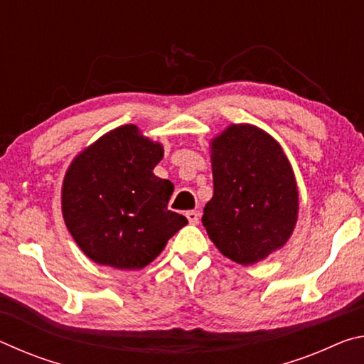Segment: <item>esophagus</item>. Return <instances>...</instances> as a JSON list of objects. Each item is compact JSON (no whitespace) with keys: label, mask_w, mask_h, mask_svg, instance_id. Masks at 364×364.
Masks as SVG:
<instances>
[{"label":"esophagus","mask_w":364,"mask_h":364,"mask_svg":"<svg viewBox=\"0 0 364 364\" xmlns=\"http://www.w3.org/2000/svg\"><path fill=\"white\" fill-rule=\"evenodd\" d=\"M186 218L189 220L191 225H197V223H199V220H200V215H199V212H196V210H189V212H186Z\"/></svg>","instance_id":"34e87169"}]
</instances>
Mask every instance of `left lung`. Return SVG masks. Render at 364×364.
I'll list each match as a JSON object with an SVG mask.
<instances>
[{
  "label": "left lung",
  "instance_id": "8db88e82",
  "mask_svg": "<svg viewBox=\"0 0 364 364\" xmlns=\"http://www.w3.org/2000/svg\"><path fill=\"white\" fill-rule=\"evenodd\" d=\"M213 197L202 225L232 262L254 264L284 245L297 223L299 191L278 141L249 123L212 139Z\"/></svg>",
  "mask_w": 364,
  "mask_h": 364
}]
</instances>
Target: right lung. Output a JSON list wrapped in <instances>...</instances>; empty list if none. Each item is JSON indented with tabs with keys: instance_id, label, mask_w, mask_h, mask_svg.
<instances>
[{
	"instance_id": "add662e5",
	"label": "right lung",
	"mask_w": 364,
	"mask_h": 364,
	"mask_svg": "<svg viewBox=\"0 0 364 364\" xmlns=\"http://www.w3.org/2000/svg\"><path fill=\"white\" fill-rule=\"evenodd\" d=\"M162 157V144L136 125H123L73 159L63 184V217L86 257L141 269L188 225L167 207L173 184L154 175Z\"/></svg>"
}]
</instances>
